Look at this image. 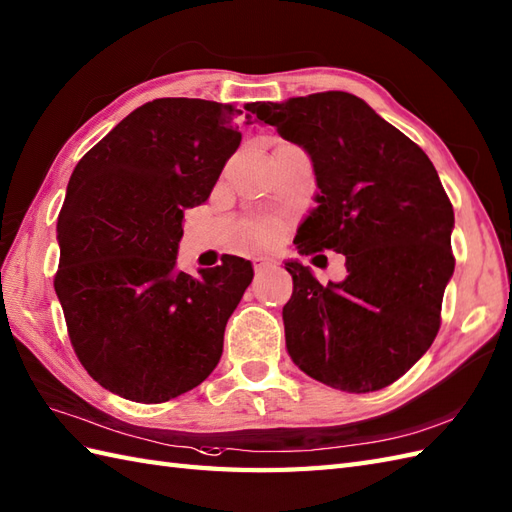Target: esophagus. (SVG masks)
Masks as SVG:
<instances>
[{
    "label": "esophagus",
    "instance_id": "1",
    "mask_svg": "<svg viewBox=\"0 0 512 512\" xmlns=\"http://www.w3.org/2000/svg\"><path fill=\"white\" fill-rule=\"evenodd\" d=\"M254 267H256V271H258V269L276 267V260H271V258H256V260H254Z\"/></svg>",
    "mask_w": 512,
    "mask_h": 512
}]
</instances>
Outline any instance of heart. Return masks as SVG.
<instances>
[{
  "label": "heart",
  "instance_id": "b5f03b06",
  "mask_svg": "<svg viewBox=\"0 0 512 512\" xmlns=\"http://www.w3.org/2000/svg\"><path fill=\"white\" fill-rule=\"evenodd\" d=\"M282 232H284V219L269 215V217H258L254 221H249L243 232V239L249 245L267 247L271 243H276Z\"/></svg>",
  "mask_w": 512,
  "mask_h": 512
}]
</instances>
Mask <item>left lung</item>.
<instances>
[{"label":"left lung","instance_id":"obj_1","mask_svg":"<svg viewBox=\"0 0 512 512\" xmlns=\"http://www.w3.org/2000/svg\"><path fill=\"white\" fill-rule=\"evenodd\" d=\"M260 123L313 158L319 206L297 230L299 254L332 249L347 278L323 286L286 263L293 295L282 308L293 363L332 389L371 393L428 352L456 258L454 210L430 158L363 99L326 91L258 102Z\"/></svg>","mask_w":512,"mask_h":512}]
</instances>
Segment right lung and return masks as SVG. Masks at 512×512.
<instances>
[{"label":"right lung","instance_id":"right-lung-1","mask_svg":"<svg viewBox=\"0 0 512 512\" xmlns=\"http://www.w3.org/2000/svg\"><path fill=\"white\" fill-rule=\"evenodd\" d=\"M241 123L252 117L232 104L154 99L71 173L54 289L82 367L126 400L169 402L219 363L252 265L221 256L193 278L176 271V256L184 213L208 199L241 145Z\"/></svg>","mask_w":512,"mask_h":512}]
</instances>
